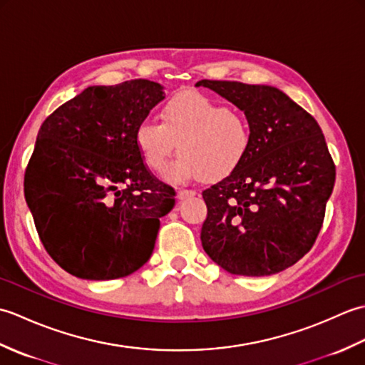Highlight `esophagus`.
Segmentation results:
<instances>
[{"instance_id":"obj_1","label":"esophagus","mask_w":365,"mask_h":365,"mask_svg":"<svg viewBox=\"0 0 365 365\" xmlns=\"http://www.w3.org/2000/svg\"><path fill=\"white\" fill-rule=\"evenodd\" d=\"M192 196H196V191H192V190H183V188H180V190L177 191V197L180 199V200H185V199L192 197Z\"/></svg>"}]
</instances>
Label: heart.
Returning a JSON list of instances; mask_svg holds the SVG:
<instances>
[{
    "label": "heart",
    "mask_w": 365,
    "mask_h": 365,
    "mask_svg": "<svg viewBox=\"0 0 365 365\" xmlns=\"http://www.w3.org/2000/svg\"><path fill=\"white\" fill-rule=\"evenodd\" d=\"M138 150L155 173L166 169L170 182L195 177L220 180L243 165L251 150V125L243 113L229 110L196 91H182L161 108V122L144 120L135 133Z\"/></svg>",
    "instance_id": "b5f03b06"
}]
</instances>
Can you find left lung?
<instances>
[{"label":"left lung","mask_w":365,"mask_h":365,"mask_svg":"<svg viewBox=\"0 0 365 365\" xmlns=\"http://www.w3.org/2000/svg\"><path fill=\"white\" fill-rule=\"evenodd\" d=\"M242 110L252 143L243 165L202 191L204 251L230 274L269 276L311 251L336 166L317 120L265 84L200 80Z\"/></svg>","instance_id":"8db88e82"}]
</instances>
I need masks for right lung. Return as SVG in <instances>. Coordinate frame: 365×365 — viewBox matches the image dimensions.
<instances>
[{
    "mask_svg": "<svg viewBox=\"0 0 365 365\" xmlns=\"http://www.w3.org/2000/svg\"><path fill=\"white\" fill-rule=\"evenodd\" d=\"M163 98L149 80L89 86L38 130L25 199L46 252L72 276L110 281L150 259L175 191L147 169L135 133Z\"/></svg>",
    "mask_w": 365,
    "mask_h": 365,
    "instance_id": "right-lung-1",
    "label": "right lung"
}]
</instances>
